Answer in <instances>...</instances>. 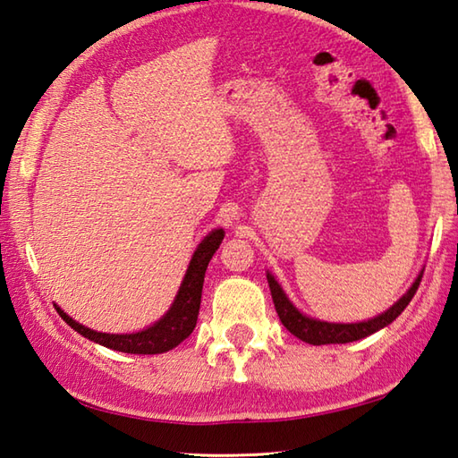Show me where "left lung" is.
Returning <instances> with one entry per match:
<instances>
[{"label": "left lung", "instance_id": "obj_1", "mask_svg": "<svg viewBox=\"0 0 458 458\" xmlns=\"http://www.w3.org/2000/svg\"><path fill=\"white\" fill-rule=\"evenodd\" d=\"M422 275H419L417 281L412 283V287L407 291V295H403L396 303L386 309L383 315H378L370 321L365 323H351V325H341V323H325V321H315V318H309L303 313L293 307L291 301L284 295L283 289L279 287V283L275 281L273 275L267 273V281H269V289H271V297L275 303V310L281 318V323L287 327L289 333H293L297 339L305 341L309 344H331V343H352L359 339H365V336L377 333L378 329H383L389 323H393L396 317H399L407 305L411 303V299L415 297V293L420 284Z\"/></svg>", "mask_w": 458, "mask_h": 458}]
</instances>
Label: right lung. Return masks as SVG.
<instances>
[{
  "label": "right lung",
  "mask_w": 458,
  "mask_h": 458,
  "mask_svg": "<svg viewBox=\"0 0 458 458\" xmlns=\"http://www.w3.org/2000/svg\"><path fill=\"white\" fill-rule=\"evenodd\" d=\"M225 233L223 229H215L209 233L189 263V269L181 289L175 297V303L167 310V315L153 327L140 333L131 335H109V333H98L91 331L88 327L75 323L72 317H67L62 309L57 307V313L62 315L64 321L75 329L80 335L88 336V339L103 344V347L122 351V352H133V355H157V352H165L169 349L177 347V344L187 339L193 333L197 325V315H199L201 307V291L205 281V271L209 265L213 253L217 251Z\"/></svg>",
  "instance_id": "1"
}]
</instances>
